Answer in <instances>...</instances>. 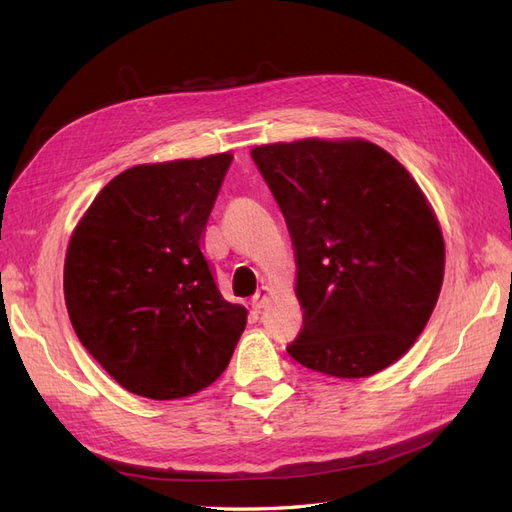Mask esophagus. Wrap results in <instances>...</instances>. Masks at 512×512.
Instances as JSON below:
<instances>
[{
    "mask_svg": "<svg viewBox=\"0 0 512 512\" xmlns=\"http://www.w3.org/2000/svg\"><path fill=\"white\" fill-rule=\"evenodd\" d=\"M267 303H269V290L267 288H260L252 297V307L256 309V312H260V309L265 307Z\"/></svg>",
    "mask_w": 512,
    "mask_h": 512,
    "instance_id": "34e87169",
    "label": "esophagus"
}]
</instances>
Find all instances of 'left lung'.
<instances>
[{
	"instance_id": "1",
	"label": "left lung",
	"mask_w": 512,
	"mask_h": 512,
	"mask_svg": "<svg viewBox=\"0 0 512 512\" xmlns=\"http://www.w3.org/2000/svg\"><path fill=\"white\" fill-rule=\"evenodd\" d=\"M297 258L303 329L288 354L335 378H365L404 356L436 307L444 239L427 198L367 141L252 149Z\"/></svg>"
}]
</instances>
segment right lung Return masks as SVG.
<instances>
[{
	"instance_id": "obj_1",
	"label": "right lung",
	"mask_w": 512,
	"mask_h": 512,
	"mask_svg": "<svg viewBox=\"0 0 512 512\" xmlns=\"http://www.w3.org/2000/svg\"><path fill=\"white\" fill-rule=\"evenodd\" d=\"M230 153L143 164L104 185L64 267L74 333L123 389L188 397L218 380L247 322L215 284L203 237Z\"/></svg>"
}]
</instances>
